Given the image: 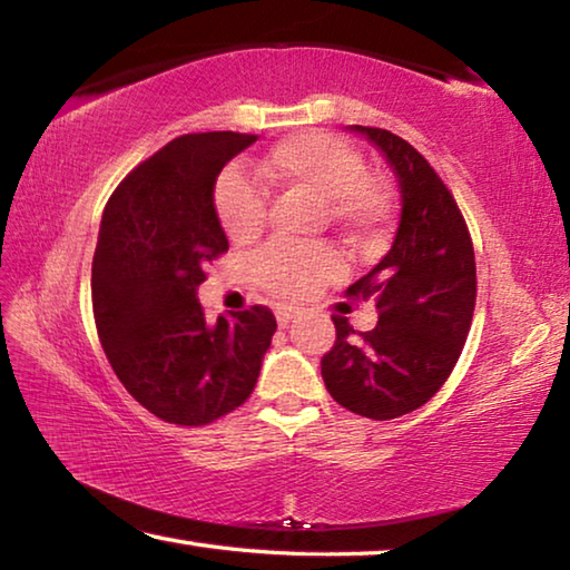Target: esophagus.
<instances>
[{
  "label": "esophagus",
  "instance_id": "1",
  "mask_svg": "<svg viewBox=\"0 0 570 570\" xmlns=\"http://www.w3.org/2000/svg\"><path fill=\"white\" fill-rule=\"evenodd\" d=\"M298 314V308H294V306H282L276 312V322H278V326H282V330H286L288 324H292V320L294 316Z\"/></svg>",
  "mask_w": 570,
  "mask_h": 570
}]
</instances>
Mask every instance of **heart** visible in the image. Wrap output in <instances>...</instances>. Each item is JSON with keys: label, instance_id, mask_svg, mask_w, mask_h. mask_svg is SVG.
Wrapping results in <instances>:
<instances>
[{"label": "heart", "instance_id": "obj_1", "mask_svg": "<svg viewBox=\"0 0 570 570\" xmlns=\"http://www.w3.org/2000/svg\"><path fill=\"white\" fill-rule=\"evenodd\" d=\"M274 186L326 204L332 224L356 244H372L390 218V196L366 176L360 153L324 132H302L276 142L258 160ZM216 214L226 236L250 244L266 224L264 196L240 170H228L216 188ZM340 274V258L324 246L274 244L256 258V278L276 296H304Z\"/></svg>", "mask_w": 570, "mask_h": 570}]
</instances>
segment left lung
<instances>
[{
	"mask_svg": "<svg viewBox=\"0 0 570 570\" xmlns=\"http://www.w3.org/2000/svg\"><path fill=\"white\" fill-rule=\"evenodd\" d=\"M387 158L400 183V226L382 262L346 294L374 298L380 322L354 334L332 316L336 342L322 377L342 407L394 420L422 407L450 377L475 308V254L465 218L428 160L400 135L350 125Z\"/></svg>",
	"mask_w": 570,
	"mask_h": 570,
	"instance_id": "left-lung-1",
	"label": "left lung"
}]
</instances>
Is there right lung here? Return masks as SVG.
I'll return each mask as SVG.
<instances>
[{"label": "right lung", "mask_w": 570, "mask_h": 570, "mask_svg": "<svg viewBox=\"0 0 570 570\" xmlns=\"http://www.w3.org/2000/svg\"><path fill=\"white\" fill-rule=\"evenodd\" d=\"M256 142L244 132L180 135L140 163L105 206L92 258L95 324L115 374L170 424H208L254 392L276 320L266 306L218 316L198 302L204 266L228 250L216 180Z\"/></svg>", "instance_id": "1"}]
</instances>
